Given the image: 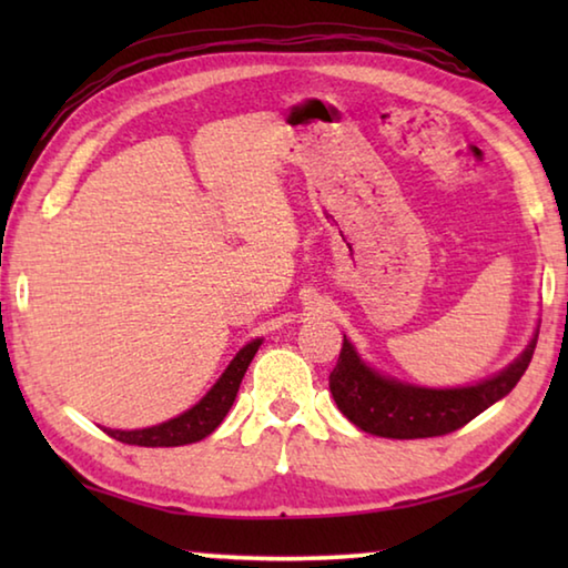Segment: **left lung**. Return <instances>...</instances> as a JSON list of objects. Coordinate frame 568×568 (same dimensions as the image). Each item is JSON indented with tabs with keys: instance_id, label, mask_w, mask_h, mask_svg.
<instances>
[{
	"instance_id": "8db88e82",
	"label": "left lung",
	"mask_w": 568,
	"mask_h": 568,
	"mask_svg": "<svg viewBox=\"0 0 568 568\" xmlns=\"http://www.w3.org/2000/svg\"><path fill=\"white\" fill-rule=\"evenodd\" d=\"M538 331L524 353L496 376L458 388H426L390 378L365 363L343 335L341 358L331 373L335 406L353 426L383 438L446 436L514 390L531 363Z\"/></svg>"
}]
</instances>
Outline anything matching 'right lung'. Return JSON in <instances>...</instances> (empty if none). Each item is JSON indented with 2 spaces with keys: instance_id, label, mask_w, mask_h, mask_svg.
I'll return each instance as SVG.
<instances>
[{
  "instance_id": "obj_1",
  "label": "right lung",
  "mask_w": 568,
  "mask_h": 568,
  "mask_svg": "<svg viewBox=\"0 0 568 568\" xmlns=\"http://www.w3.org/2000/svg\"><path fill=\"white\" fill-rule=\"evenodd\" d=\"M263 338H255L247 345H243L235 358L230 361L223 376L215 381V386L210 388L205 396L195 403V406L187 408L185 413H180V416L170 418L165 423H158V426H150V428H134V430L104 428V430H108V436H112L114 440H122V444H130V446H145V448L187 446V444H195V440H203L205 436L213 434V430L227 416L230 406L235 403L237 388L240 383H243L247 365L255 358Z\"/></svg>"
}]
</instances>
